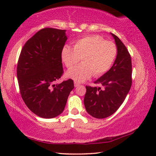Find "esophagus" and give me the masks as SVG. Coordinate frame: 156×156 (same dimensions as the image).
<instances>
[{
    "instance_id": "34e87169",
    "label": "esophagus",
    "mask_w": 156,
    "mask_h": 156,
    "mask_svg": "<svg viewBox=\"0 0 156 156\" xmlns=\"http://www.w3.org/2000/svg\"><path fill=\"white\" fill-rule=\"evenodd\" d=\"M74 87H75L80 86V83H78V82H74Z\"/></svg>"
}]
</instances>
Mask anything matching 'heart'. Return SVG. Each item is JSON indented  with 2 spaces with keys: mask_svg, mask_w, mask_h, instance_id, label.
Listing matches in <instances>:
<instances>
[{
  "mask_svg": "<svg viewBox=\"0 0 156 156\" xmlns=\"http://www.w3.org/2000/svg\"><path fill=\"white\" fill-rule=\"evenodd\" d=\"M116 55V44L98 35L87 36L78 40L74 48L65 45L61 53L62 60L69 69L82 59V65L67 72L68 77L76 82H84L92 74L96 77L103 75L112 67Z\"/></svg>",
  "mask_w": 156,
  "mask_h": 156,
  "instance_id": "b5f03b06",
  "label": "heart"
}]
</instances>
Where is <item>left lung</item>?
<instances>
[{
    "mask_svg": "<svg viewBox=\"0 0 156 156\" xmlns=\"http://www.w3.org/2000/svg\"><path fill=\"white\" fill-rule=\"evenodd\" d=\"M117 48L114 65L94 82L104 87L86 86L84 104L87 113L97 119H104L118 110L129 92L132 84L131 59L127 48L119 38L111 33Z\"/></svg>",
    "mask_w": 156,
    "mask_h": 156,
    "instance_id": "obj_1",
    "label": "left lung"
}]
</instances>
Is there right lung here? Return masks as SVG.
Returning a JSON list of instances; mask_svg holds the SVG:
<instances>
[{
  "label": "right lung",
  "instance_id": "right-lung-1",
  "mask_svg": "<svg viewBox=\"0 0 156 156\" xmlns=\"http://www.w3.org/2000/svg\"><path fill=\"white\" fill-rule=\"evenodd\" d=\"M65 30H40L21 50L17 67L20 92L25 104L37 116L55 118L62 113L70 91L69 79L55 84L63 74L61 53L67 37Z\"/></svg>",
  "mask_w": 156,
  "mask_h": 156
}]
</instances>
